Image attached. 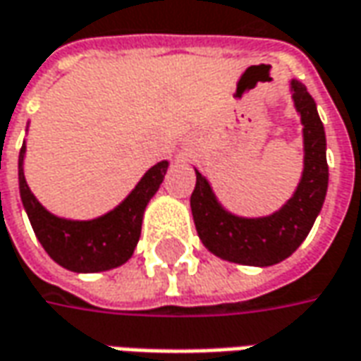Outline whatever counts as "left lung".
<instances>
[{"mask_svg":"<svg viewBox=\"0 0 361 361\" xmlns=\"http://www.w3.org/2000/svg\"><path fill=\"white\" fill-rule=\"evenodd\" d=\"M290 93L302 123L304 169L302 178L282 209L268 216H238L219 202L207 176L197 173L190 210L198 238L214 256L244 266H272L286 260L306 240L320 214L328 190L326 133L316 101L298 79L290 81Z\"/></svg>","mask_w":361,"mask_h":361,"instance_id":"obj_1","label":"left lung"}]
</instances>
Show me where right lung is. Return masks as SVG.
<instances>
[{
    "mask_svg": "<svg viewBox=\"0 0 361 361\" xmlns=\"http://www.w3.org/2000/svg\"><path fill=\"white\" fill-rule=\"evenodd\" d=\"M23 161L25 141L17 163L19 195L37 240L57 264L83 274L117 268L133 256L141 236L145 209L159 190L169 169V161L151 166L129 197L107 214L91 220H69L55 216L35 198L23 175Z\"/></svg>",
    "mask_w": 361,
    "mask_h": 361,
    "instance_id": "right-lung-1",
    "label": "right lung"
}]
</instances>
